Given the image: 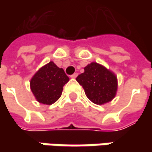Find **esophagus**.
Returning <instances> with one entry per match:
<instances>
[{
	"label": "esophagus",
	"instance_id": "obj_1",
	"mask_svg": "<svg viewBox=\"0 0 152 152\" xmlns=\"http://www.w3.org/2000/svg\"><path fill=\"white\" fill-rule=\"evenodd\" d=\"M77 76H78V73H74L73 74H72V75H71V78H73V79H75V78H76Z\"/></svg>",
	"mask_w": 152,
	"mask_h": 152
}]
</instances>
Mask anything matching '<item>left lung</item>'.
Wrapping results in <instances>:
<instances>
[{
  "label": "left lung",
  "mask_w": 152,
  "mask_h": 152,
  "mask_svg": "<svg viewBox=\"0 0 152 152\" xmlns=\"http://www.w3.org/2000/svg\"><path fill=\"white\" fill-rule=\"evenodd\" d=\"M76 80L84 88L86 96L97 105L112 101L118 89L116 76L96 62L87 65Z\"/></svg>",
  "instance_id": "8db88e82"
}]
</instances>
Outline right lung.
Returning <instances> with one entry per match:
<instances>
[{"mask_svg": "<svg viewBox=\"0 0 152 152\" xmlns=\"http://www.w3.org/2000/svg\"><path fill=\"white\" fill-rule=\"evenodd\" d=\"M68 80L64 70L50 61L34 75L30 88L39 103L51 105L61 97L63 86Z\"/></svg>", "mask_w": 152, "mask_h": 152, "instance_id": "1", "label": "right lung"}]
</instances>
